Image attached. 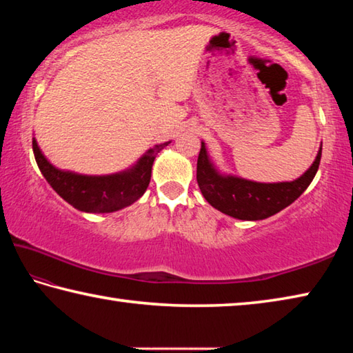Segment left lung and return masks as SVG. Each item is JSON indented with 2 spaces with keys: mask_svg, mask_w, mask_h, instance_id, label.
I'll return each instance as SVG.
<instances>
[{
  "mask_svg": "<svg viewBox=\"0 0 353 353\" xmlns=\"http://www.w3.org/2000/svg\"><path fill=\"white\" fill-rule=\"evenodd\" d=\"M322 146L313 165L292 182L260 183L235 176H223L214 168L207 155L204 141L201 143L196 179L208 204L232 218L259 221L270 218L292 204L318 172Z\"/></svg>",
  "mask_w": 353,
  "mask_h": 353,
  "instance_id": "8db88e82",
  "label": "left lung"
}]
</instances>
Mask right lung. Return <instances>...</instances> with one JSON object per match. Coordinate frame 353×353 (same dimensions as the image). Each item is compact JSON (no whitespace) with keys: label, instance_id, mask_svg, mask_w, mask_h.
Instances as JSON below:
<instances>
[{"label":"right lung","instance_id":"obj_1","mask_svg":"<svg viewBox=\"0 0 353 353\" xmlns=\"http://www.w3.org/2000/svg\"><path fill=\"white\" fill-rule=\"evenodd\" d=\"M168 143L149 149L130 170L110 176H83L57 170L41 154L35 139H32V149L41 174L62 199L81 212L110 213L141 198L151 181L154 159Z\"/></svg>","mask_w":353,"mask_h":353}]
</instances>
